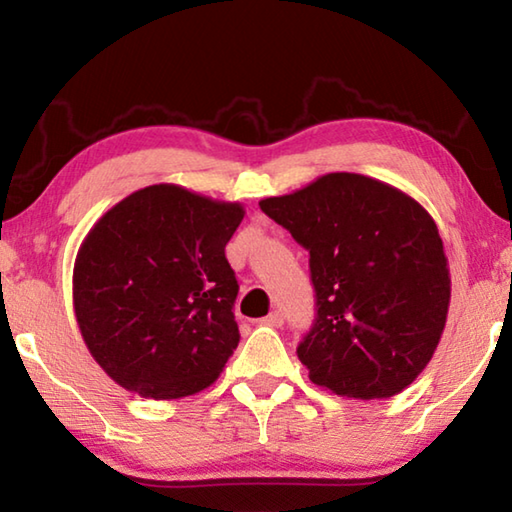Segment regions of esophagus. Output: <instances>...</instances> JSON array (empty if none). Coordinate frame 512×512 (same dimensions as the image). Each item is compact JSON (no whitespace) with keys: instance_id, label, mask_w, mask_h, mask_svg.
I'll return each instance as SVG.
<instances>
[{"instance_id":"34e87169","label":"esophagus","mask_w":512,"mask_h":512,"mask_svg":"<svg viewBox=\"0 0 512 512\" xmlns=\"http://www.w3.org/2000/svg\"><path fill=\"white\" fill-rule=\"evenodd\" d=\"M259 323H264L268 327H280L284 323V316H282V311H271V314L259 320Z\"/></svg>"}]
</instances>
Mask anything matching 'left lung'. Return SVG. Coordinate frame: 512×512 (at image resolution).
<instances>
[{
    "mask_svg": "<svg viewBox=\"0 0 512 512\" xmlns=\"http://www.w3.org/2000/svg\"><path fill=\"white\" fill-rule=\"evenodd\" d=\"M259 207L309 250L316 318L298 345L309 379L354 400L404 391L438 348L452 293L429 212L345 171Z\"/></svg>",
    "mask_w": 512,
    "mask_h": 512,
    "instance_id": "left-lung-1",
    "label": "left lung"
}]
</instances>
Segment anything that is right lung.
<instances>
[{
	"label": "right lung",
	"instance_id": "obj_1",
	"mask_svg": "<svg viewBox=\"0 0 512 512\" xmlns=\"http://www.w3.org/2000/svg\"><path fill=\"white\" fill-rule=\"evenodd\" d=\"M244 207L151 185L94 223L74 262V311L94 361L126 391L194 395L239 343L225 259Z\"/></svg>",
	"mask_w": 512,
	"mask_h": 512
}]
</instances>
